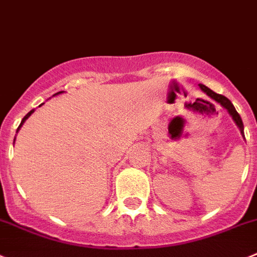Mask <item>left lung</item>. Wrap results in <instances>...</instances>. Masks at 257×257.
Masks as SVG:
<instances>
[{
    "instance_id": "1",
    "label": "left lung",
    "mask_w": 257,
    "mask_h": 257,
    "mask_svg": "<svg viewBox=\"0 0 257 257\" xmlns=\"http://www.w3.org/2000/svg\"><path fill=\"white\" fill-rule=\"evenodd\" d=\"M199 87H200V90L203 91V92L207 93V95L209 96L210 99L214 100L215 102H218V104H219L220 106L224 107V109H226L227 111H228V114L231 115L232 119H233V121H234V123H236L237 128H238L239 132H241L242 137H243V138H244L243 123H242V119H241V116H239L238 112H237V110L234 109L233 104H232V102L229 101L228 99H227L226 96L219 95V93H215L214 91H212L209 87H207V86H205V85H201V83H200V85H199Z\"/></svg>"
}]
</instances>
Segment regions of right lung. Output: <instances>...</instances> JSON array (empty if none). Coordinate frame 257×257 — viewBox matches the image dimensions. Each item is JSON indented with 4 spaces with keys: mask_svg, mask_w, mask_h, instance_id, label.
Here are the masks:
<instances>
[{
    "mask_svg": "<svg viewBox=\"0 0 257 257\" xmlns=\"http://www.w3.org/2000/svg\"><path fill=\"white\" fill-rule=\"evenodd\" d=\"M62 92H63V91H59V92L54 93V95H53V96H56V95H59V93H62ZM43 104H44V102H43ZM43 104H42V105H43ZM42 105H39V106H42ZM33 112H34V109H33V110H30V111H29V112H28V114H26V115H25V116H24V117H23V120H21V123H20V125H19V128H18V131H16V133H18V132H19V131H20V128H21V126H23V124H24V123H25V120H26V119H28V117H29V116H30V115H31V114H33ZM15 140H16V137H15ZM14 143H15V142H14Z\"/></svg>",
    "mask_w": 257,
    "mask_h": 257,
    "instance_id": "add662e5",
    "label": "right lung"
}]
</instances>
